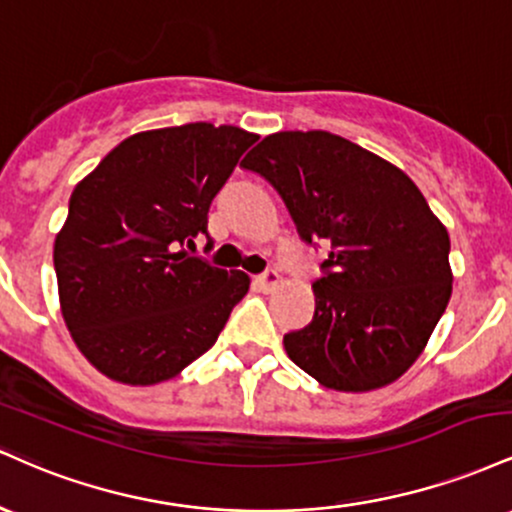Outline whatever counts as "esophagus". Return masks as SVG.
<instances>
[{
	"mask_svg": "<svg viewBox=\"0 0 512 512\" xmlns=\"http://www.w3.org/2000/svg\"><path fill=\"white\" fill-rule=\"evenodd\" d=\"M257 286H260V291L264 293H272L276 286H279V274H276L274 269H269V272L257 276Z\"/></svg>",
	"mask_w": 512,
	"mask_h": 512,
	"instance_id": "34e87169",
	"label": "esophagus"
}]
</instances>
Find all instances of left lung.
<instances>
[{
    "label": "left lung",
    "mask_w": 512,
    "mask_h": 512,
    "mask_svg": "<svg viewBox=\"0 0 512 512\" xmlns=\"http://www.w3.org/2000/svg\"><path fill=\"white\" fill-rule=\"evenodd\" d=\"M240 166L279 192L305 243L330 245L313 284V320L284 334L291 361L339 392L402 378L452 293L448 231L419 187L322 129L269 134Z\"/></svg>",
    "instance_id": "8db88e82"
}]
</instances>
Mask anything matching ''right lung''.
<instances>
[{"mask_svg":"<svg viewBox=\"0 0 512 512\" xmlns=\"http://www.w3.org/2000/svg\"><path fill=\"white\" fill-rule=\"evenodd\" d=\"M257 134L190 122L127 137L74 187L55 238L64 325L122 385L166 383L209 351L250 289L182 245L207 236L211 199Z\"/></svg>","mask_w":512,"mask_h":512,"instance_id":"add662e5","label":"right lung"}]
</instances>
